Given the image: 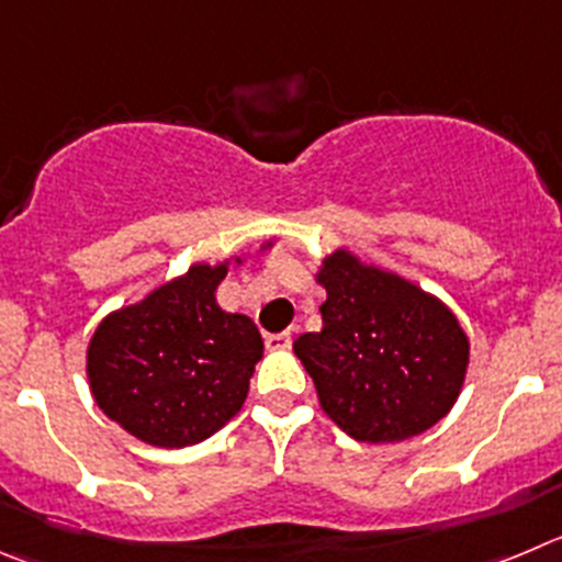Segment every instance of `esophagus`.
Segmentation results:
<instances>
[{
    "instance_id": "esophagus-1",
    "label": "esophagus",
    "mask_w": 562,
    "mask_h": 562,
    "mask_svg": "<svg viewBox=\"0 0 562 562\" xmlns=\"http://www.w3.org/2000/svg\"><path fill=\"white\" fill-rule=\"evenodd\" d=\"M291 344H293L291 329H285V333L269 335V338H266V346H269V349H291Z\"/></svg>"
}]
</instances>
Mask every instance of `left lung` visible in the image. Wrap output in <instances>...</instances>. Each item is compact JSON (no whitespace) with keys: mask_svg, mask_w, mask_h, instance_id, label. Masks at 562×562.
<instances>
[{"mask_svg":"<svg viewBox=\"0 0 562 562\" xmlns=\"http://www.w3.org/2000/svg\"><path fill=\"white\" fill-rule=\"evenodd\" d=\"M322 333L293 340L324 413L363 443L422 435L452 411L469 338L440 299L349 249L324 257Z\"/></svg>","mask_w":562,"mask_h":562,"instance_id":"1","label":"left lung"}]
</instances>
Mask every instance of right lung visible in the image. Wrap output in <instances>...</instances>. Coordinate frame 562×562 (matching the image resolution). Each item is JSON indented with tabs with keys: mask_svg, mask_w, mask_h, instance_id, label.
Listing matches in <instances>:
<instances>
[{
	"mask_svg": "<svg viewBox=\"0 0 562 562\" xmlns=\"http://www.w3.org/2000/svg\"><path fill=\"white\" fill-rule=\"evenodd\" d=\"M227 266H191L104 316L88 344L93 400L144 443L193 447L244 407L263 338L249 316L218 307Z\"/></svg>",
	"mask_w": 562,
	"mask_h": 562,
	"instance_id": "add662e5",
	"label": "right lung"
}]
</instances>
